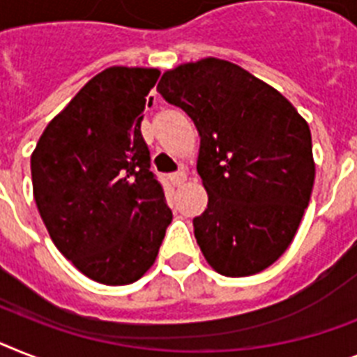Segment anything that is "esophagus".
I'll return each mask as SVG.
<instances>
[{"instance_id":"obj_1","label":"esophagus","mask_w":357,"mask_h":357,"mask_svg":"<svg viewBox=\"0 0 357 357\" xmlns=\"http://www.w3.org/2000/svg\"><path fill=\"white\" fill-rule=\"evenodd\" d=\"M185 173L184 172H178V173H173V175H169V181H172L173 185H182L185 182Z\"/></svg>"}]
</instances>
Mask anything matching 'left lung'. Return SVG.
<instances>
[{"label": "left lung", "instance_id": "obj_1", "mask_svg": "<svg viewBox=\"0 0 357 357\" xmlns=\"http://www.w3.org/2000/svg\"><path fill=\"white\" fill-rule=\"evenodd\" d=\"M157 91L199 131L208 208L193 228L208 264L228 278L272 266L296 237L314 188L306 120L272 85L211 56L166 70Z\"/></svg>", "mask_w": 357, "mask_h": 357}]
</instances>
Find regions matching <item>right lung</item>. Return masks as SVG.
Listing matches in <instances>:
<instances>
[{
	"label": "right lung",
	"mask_w": 357,
	"mask_h": 357,
	"mask_svg": "<svg viewBox=\"0 0 357 357\" xmlns=\"http://www.w3.org/2000/svg\"><path fill=\"white\" fill-rule=\"evenodd\" d=\"M158 76L149 67L98 73L47 123L31 155L32 193L52 243L109 287L142 278L173 219L140 132Z\"/></svg>",
	"instance_id": "obj_1"
}]
</instances>
